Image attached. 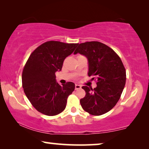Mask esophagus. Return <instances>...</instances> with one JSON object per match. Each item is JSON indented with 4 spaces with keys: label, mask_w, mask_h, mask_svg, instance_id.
Here are the masks:
<instances>
[{
    "label": "esophagus",
    "mask_w": 149,
    "mask_h": 149,
    "mask_svg": "<svg viewBox=\"0 0 149 149\" xmlns=\"http://www.w3.org/2000/svg\"><path fill=\"white\" fill-rule=\"evenodd\" d=\"M81 85H77V84H76L75 85V89H81Z\"/></svg>",
    "instance_id": "obj_1"
}]
</instances>
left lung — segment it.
Listing matches in <instances>:
<instances>
[{
  "label": "left lung",
  "instance_id": "obj_1",
  "mask_svg": "<svg viewBox=\"0 0 149 149\" xmlns=\"http://www.w3.org/2000/svg\"><path fill=\"white\" fill-rule=\"evenodd\" d=\"M88 59V76L96 80L94 89L82 88L85 96L80 100L83 109L90 115L98 116L113 109L121 97L126 81L123 62L115 51L98 41L83 42L74 51Z\"/></svg>",
  "mask_w": 149,
  "mask_h": 149
}]
</instances>
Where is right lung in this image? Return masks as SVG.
Returning <instances> with one entry per match:
<instances>
[{
    "instance_id": "1",
    "label": "right lung",
    "mask_w": 149,
    "mask_h": 149,
    "mask_svg": "<svg viewBox=\"0 0 149 149\" xmlns=\"http://www.w3.org/2000/svg\"><path fill=\"white\" fill-rule=\"evenodd\" d=\"M78 43L50 40L38 46L30 54L22 72V87L32 105L47 116L62 113L69 95L74 90L72 82L60 85L56 82L57 71L61 70L66 57Z\"/></svg>"
}]
</instances>
